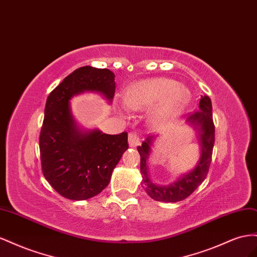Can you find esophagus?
I'll return each instance as SVG.
<instances>
[{
	"instance_id": "34e87169",
	"label": "esophagus",
	"mask_w": 257,
	"mask_h": 257,
	"mask_svg": "<svg viewBox=\"0 0 257 257\" xmlns=\"http://www.w3.org/2000/svg\"><path fill=\"white\" fill-rule=\"evenodd\" d=\"M128 139H129V145L131 146V148H136V146L140 144V140H141L140 136H139L137 133H135V131L129 134Z\"/></svg>"
}]
</instances>
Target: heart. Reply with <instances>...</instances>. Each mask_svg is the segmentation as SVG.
Masks as SVG:
<instances>
[{
	"instance_id": "1",
	"label": "heart",
	"mask_w": 257,
	"mask_h": 257,
	"mask_svg": "<svg viewBox=\"0 0 257 257\" xmlns=\"http://www.w3.org/2000/svg\"><path fill=\"white\" fill-rule=\"evenodd\" d=\"M189 99L187 88L168 78H151L129 87L123 101L131 109H143L160 103L154 108V123L164 124L181 113Z\"/></svg>"
}]
</instances>
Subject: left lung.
Here are the masks:
<instances>
[{"mask_svg": "<svg viewBox=\"0 0 257 257\" xmlns=\"http://www.w3.org/2000/svg\"><path fill=\"white\" fill-rule=\"evenodd\" d=\"M190 126L197 130L199 142L201 146V156L199 163L195 169L190 171L171 183L169 185H156L151 182L149 178V169L146 161L149 160L151 153V146L153 144L154 136L146 138V140L141 146H138V152L141 156V173H142V187L148 195L156 201L164 202H178L185 199L192 195L195 190L206 179L209 172V168L212 160V152H213L215 140V127L212 116V103L208 96H201L199 101V109L189 115L186 119Z\"/></svg>", "mask_w": 257, "mask_h": 257, "instance_id": "1", "label": "left lung"}]
</instances>
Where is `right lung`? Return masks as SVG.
<instances>
[{
    "instance_id": "1",
    "label": "right lung",
    "mask_w": 257,
    "mask_h": 257,
    "mask_svg": "<svg viewBox=\"0 0 257 257\" xmlns=\"http://www.w3.org/2000/svg\"><path fill=\"white\" fill-rule=\"evenodd\" d=\"M114 79L112 71L86 65L72 72L47 98L40 135L42 171L56 192L68 199L86 200L100 194L128 150L127 133L82 131L71 114V98L85 91L102 93L112 101Z\"/></svg>"
}]
</instances>
